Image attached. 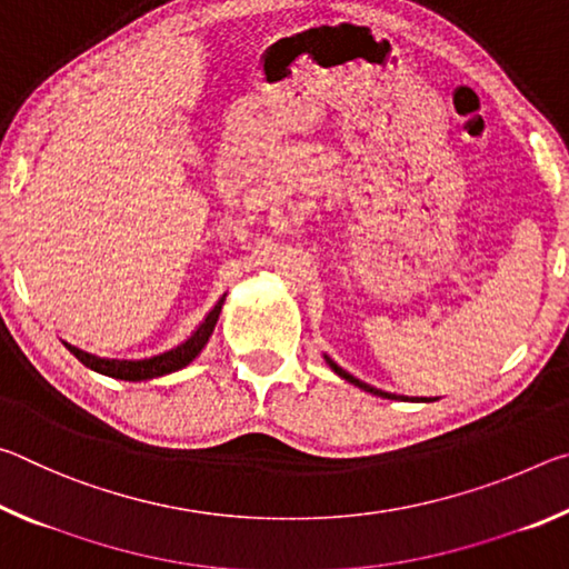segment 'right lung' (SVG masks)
Instances as JSON below:
<instances>
[{
    "instance_id": "add662e5",
    "label": "right lung",
    "mask_w": 569,
    "mask_h": 569,
    "mask_svg": "<svg viewBox=\"0 0 569 569\" xmlns=\"http://www.w3.org/2000/svg\"><path fill=\"white\" fill-rule=\"evenodd\" d=\"M220 313V303L213 306L203 323L192 331L186 341L178 343L176 349L162 351L158 356H150V359H140V361H118V359H100V356L84 353L80 349H72L77 359H80L84 366H90L92 371H100L104 377L112 379H122V381H146V379H156L162 377V373L178 371L182 366H188L196 356L203 351V346L208 343L210 333H213V326L218 321Z\"/></svg>"
}]
</instances>
